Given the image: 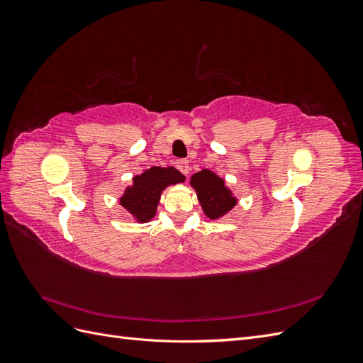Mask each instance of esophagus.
I'll return each instance as SVG.
<instances>
[{"label": "esophagus", "mask_w": 363, "mask_h": 363, "mask_svg": "<svg viewBox=\"0 0 363 363\" xmlns=\"http://www.w3.org/2000/svg\"><path fill=\"white\" fill-rule=\"evenodd\" d=\"M177 168H179V171H180L182 174H184V175H188V174H189V171H191L189 162H188V160H184V159H182V160H179V162H177Z\"/></svg>", "instance_id": "esophagus-1"}]
</instances>
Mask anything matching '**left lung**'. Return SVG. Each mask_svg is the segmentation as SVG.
<instances>
[{"label":"left lung","mask_w":363,"mask_h":363,"mask_svg":"<svg viewBox=\"0 0 363 363\" xmlns=\"http://www.w3.org/2000/svg\"><path fill=\"white\" fill-rule=\"evenodd\" d=\"M191 186L199 196L203 212L211 219L224 216L238 203L236 196H233L232 191L225 186V182L208 169L194 174L191 177Z\"/></svg>","instance_id":"8db88e82"}]
</instances>
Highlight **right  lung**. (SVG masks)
<instances>
[{"mask_svg":"<svg viewBox=\"0 0 363 363\" xmlns=\"http://www.w3.org/2000/svg\"><path fill=\"white\" fill-rule=\"evenodd\" d=\"M184 180V175L174 167H152L133 177V184L124 191L119 199V204L138 223H148L156 215L162 191L171 184L183 183Z\"/></svg>","mask_w":363,"mask_h":363,"instance_id":"1","label":"right lung"}]
</instances>
